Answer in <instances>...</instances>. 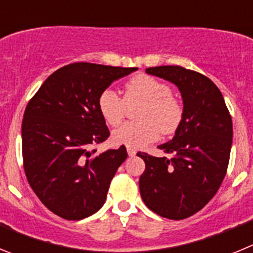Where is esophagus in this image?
<instances>
[{"label": "esophagus", "instance_id": "esophagus-1", "mask_svg": "<svg viewBox=\"0 0 253 253\" xmlns=\"http://www.w3.org/2000/svg\"><path fill=\"white\" fill-rule=\"evenodd\" d=\"M126 152H128L129 157H133V156H135V153H137V152H135V149L130 148V147H128V148H126Z\"/></svg>", "mask_w": 253, "mask_h": 253}]
</instances>
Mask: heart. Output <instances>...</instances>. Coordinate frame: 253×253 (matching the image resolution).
Segmentation results:
<instances>
[{
    "label": "heart",
    "instance_id": "obj_1",
    "mask_svg": "<svg viewBox=\"0 0 253 253\" xmlns=\"http://www.w3.org/2000/svg\"><path fill=\"white\" fill-rule=\"evenodd\" d=\"M143 104L137 113L139 122L122 125L113 133L118 146L142 148L157 140L160 134L171 135L184 119V107L172 95L169 84L148 75H138L125 84L124 99L113 88H106L97 99V109L102 119L118 126L124 120L128 105Z\"/></svg>",
    "mask_w": 253,
    "mask_h": 253
}]
</instances>
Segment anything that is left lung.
I'll use <instances>...</instances> for the list:
<instances>
[{"label": "left lung", "mask_w": 253, "mask_h": 253, "mask_svg": "<svg viewBox=\"0 0 253 253\" xmlns=\"http://www.w3.org/2000/svg\"><path fill=\"white\" fill-rule=\"evenodd\" d=\"M146 72L178 87L184 119L172 140L158 147L172 158L137 153L146 163L140 195L156 214L181 220L202 210L222 185L231 156L232 118L222 92L207 76L180 66Z\"/></svg>", "instance_id": "1"}]
</instances>
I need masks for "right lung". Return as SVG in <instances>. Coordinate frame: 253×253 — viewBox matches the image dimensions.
<instances>
[{"label": "right lung", "mask_w": 253, "mask_h": 253, "mask_svg": "<svg viewBox=\"0 0 253 253\" xmlns=\"http://www.w3.org/2000/svg\"><path fill=\"white\" fill-rule=\"evenodd\" d=\"M138 68L68 64L46 78L22 119V160L29 185L50 211L80 220L101 209L126 160L124 146L96 154L110 135L97 109L100 93Z\"/></svg>", "instance_id": "obj_1"}]
</instances>
